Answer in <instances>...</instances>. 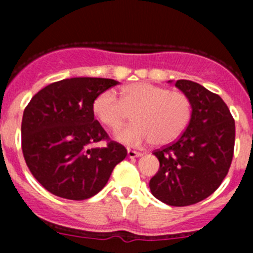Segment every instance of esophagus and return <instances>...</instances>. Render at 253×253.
Returning <instances> with one entry per match:
<instances>
[{"label": "esophagus", "instance_id": "obj_1", "mask_svg": "<svg viewBox=\"0 0 253 253\" xmlns=\"http://www.w3.org/2000/svg\"><path fill=\"white\" fill-rule=\"evenodd\" d=\"M127 157L131 158V159H133V158L142 157V153L141 152H136V150L128 149V150H127Z\"/></svg>", "mask_w": 253, "mask_h": 253}]
</instances>
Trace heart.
<instances>
[{
	"label": "heart",
	"mask_w": 253,
	"mask_h": 253,
	"mask_svg": "<svg viewBox=\"0 0 253 253\" xmlns=\"http://www.w3.org/2000/svg\"><path fill=\"white\" fill-rule=\"evenodd\" d=\"M94 115L108 128L116 129L132 114L133 124L119 129L115 139L129 147L169 144L185 129L191 116V101L180 91L152 83H133L121 89V100L112 90L99 94Z\"/></svg>",
	"instance_id": "b5f03b06"
}]
</instances>
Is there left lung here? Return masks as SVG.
I'll list each match as a JSON object with an SVG mask.
<instances>
[{"label":"left lung","mask_w":253,"mask_h":253,"mask_svg":"<svg viewBox=\"0 0 253 253\" xmlns=\"http://www.w3.org/2000/svg\"><path fill=\"white\" fill-rule=\"evenodd\" d=\"M175 86L190 99L191 119L177 141L153 153L160 168L149 187L165 205L185 207L209 197L225 178L233 160L235 121L223 99L201 84L180 79Z\"/></svg>","instance_id":"1"}]
</instances>
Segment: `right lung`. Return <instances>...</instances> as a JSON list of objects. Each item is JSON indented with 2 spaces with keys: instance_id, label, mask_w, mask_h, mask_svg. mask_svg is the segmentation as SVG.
<instances>
[{
  "instance_id": "1",
  "label": "right lung",
  "mask_w": 253,
  "mask_h": 253,
  "mask_svg": "<svg viewBox=\"0 0 253 253\" xmlns=\"http://www.w3.org/2000/svg\"><path fill=\"white\" fill-rule=\"evenodd\" d=\"M117 81L76 77L55 82L38 91L22 120V149L33 176L48 192L82 201L100 192L114 168L126 158L124 145L110 141L94 120L96 96Z\"/></svg>"
}]
</instances>
